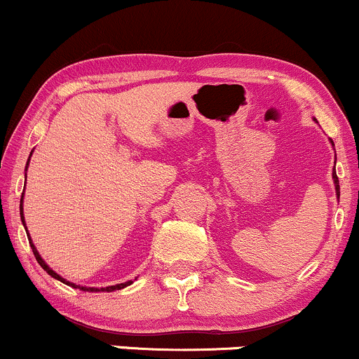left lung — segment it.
I'll return each mask as SVG.
<instances>
[{"mask_svg": "<svg viewBox=\"0 0 359 359\" xmlns=\"http://www.w3.org/2000/svg\"><path fill=\"white\" fill-rule=\"evenodd\" d=\"M332 143V142H331ZM334 145V143H332ZM332 179H334V184H336V191H337V197H339V180H337V175L336 172H332Z\"/></svg>", "mask_w": 359, "mask_h": 359, "instance_id": "8db88e82", "label": "left lung"}]
</instances>
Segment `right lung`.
Returning <instances> with one entry per match:
<instances>
[{"mask_svg":"<svg viewBox=\"0 0 359 359\" xmlns=\"http://www.w3.org/2000/svg\"><path fill=\"white\" fill-rule=\"evenodd\" d=\"M20 211H23L22 204H20ZM20 214H22V217H23V212H20ZM22 221H23V224H25V219H22ZM28 241H30V246H32V250H34V255H35L36 262H39V265H40V266H42V269H43L45 271H47V273H48V275H52V277H53V278L60 280V282L67 283V285H71V287H76V288H77V285H74V283H71V282H67V280H65V278H62V277H60V275H57V273H55V271H53V270H50V269H48V265H47V263H45V262H43V259H42V257H40V255H39V251H36V248H35V246H34V243H32V240H28ZM128 283H131V282H128ZM128 283H118V285H111V287H106V288H90V287H89V288H86V287H79V288H81V290H89V292H100V290H104V292H113V290H119V288L126 287V285H128Z\"/></svg>","mask_w":359,"mask_h":359,"instance_id":"add662e5","label":"right lung"}]
</instances>
